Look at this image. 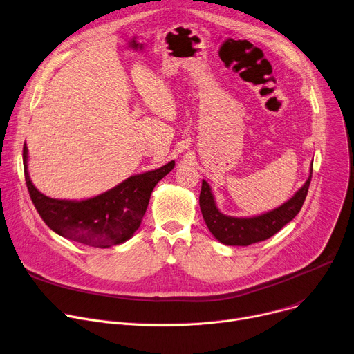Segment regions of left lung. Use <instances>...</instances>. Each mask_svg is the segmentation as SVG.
<instances>
[{
    "label": "left lung",
    "mask_w": 354,
    "mask_h": 354,
    "mask_svg": "<svg viewBox=\"0 0 354 354\" xmlns=\"http://www.w3.org/2000/svg\"><path fill=\"white\" fill-rule=\"evenodd\" d=\"M311 174H313V165L310 169L307 181L292 198L273 212L252 218H237L221 214L216 205L210 185L203 180L200 193V209L203 218L212 234L223 244L250 245L253 243L267 240L280 232L287 223L292 221L299 214L308 192Z\"/></svg>",
    "instance_id": "8db88e82"
}]
</instances>
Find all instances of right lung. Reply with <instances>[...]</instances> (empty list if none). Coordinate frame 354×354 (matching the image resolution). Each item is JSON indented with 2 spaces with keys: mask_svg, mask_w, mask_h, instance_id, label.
Returning <instances> with one entry per match:
<instances>
[{
  "mask_svg": "<svg viewBox=\"0 0 354 354\" xmlns=\"http://www.w3.org/2000/svg\"><path fill=\"white\" fill-rule=\"evenodd\" d=\"M28 149L24 144V176L32 204L57 234L93 247H111L127 241L141 224L156 184L174 169V161L142 174L131 176L97 197L71 201L39 193L27 171Z\"/></svg>",
  "mask_w": 354,
  "mask_h": 354,
  "instance_id": "obj_1",
  "label": "right lung"
}]
</instances>
